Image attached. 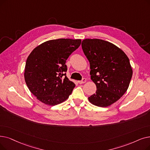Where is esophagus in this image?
I'll return each mask as SVG.
<instances>
[{
    "mask_svg": "<svg viewBox=\"0 0 150 150\" xmlns=\"http://www.w3.org/2000/svg\"><path fill=\"white\" fill-rule=\"evenodd\" d=\"M86 79H85V78H83V79L81 80H80V81H78V83H79V84H83V83H84L86 82Z\"/></svg>",
    "mask_w": 150,
    "mask_h": 150,
    "instance_id": "1",
    "label": "esophagus"
}]
</instances>
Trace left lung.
Returning <instances> with one entry per match:
<instances>
[{"label":"left lung","instance_id":"8db88e82","mask_svg":"<svg viewBox=\"0 0 150 150\" xmlns=\"http://www.w3.org/2000/svg\"><path fill=\"white\" fill-rule=\"evenodd\" d=\"M81 47L90 64L91 79L96 84L91 103L108 107L124 95L129 87L132 70L128 57L112 43L100 39H84Z\"/></svg>","mask_w":150,"mask_h":150}]
</instances>
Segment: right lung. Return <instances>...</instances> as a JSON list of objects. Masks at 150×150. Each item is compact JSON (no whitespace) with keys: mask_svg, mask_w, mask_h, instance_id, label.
Returning <instances> with one entry per match:
<instances>
[{"mask_svg":"<svg viewBox=\"0 0 150 150\" xmlns=\"http://www.w3.org/2000/svg\"><path fill=\"white\" fill-rule=\"evenodd\" d=\"M80 39L59 38L45 42L28 56L24 79L37 99L50 105L66 100L75 86L66 76V60L80 47Z\"/></svg>","mask_w":150,"mask_h":150,"instance_id":"right-lung-1","label":"right lung"}]
</instances>
